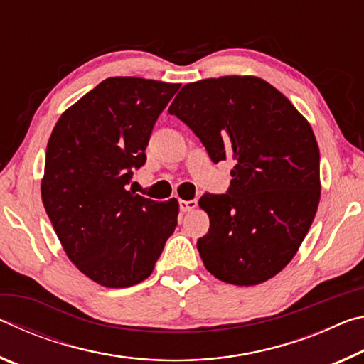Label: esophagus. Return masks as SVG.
<instances>
[{"mask_svg":"<svg viewBox=\"0 0 364 364\" xmlns=\"http://www.w3.org/2000/svg\"><path fill=\"white\" fill-rule=\"evenodd\" d=\"M197 207V200H183L180 199V210L181 212H191L194 210V208Z\"/></svg>","mask_w":364,"mask_h":364,"instance_id":"34e87169","label":"esophagus"}]
</instances>
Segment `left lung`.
<instances>
[{"mask_svg": "<svg viewBox=\"0 0 364 364\" xmlns=\"http://www.w3.org/2000/svg\"><path fill=\"white\" fill-rule=\"evenodd\" d=\"M215 164L234 160L228 194H204L210 228L197 241L205 268L228 284L255 286L297 254L315 218L321 181L310 123L258 77L184 85L168 107Z\"/></svg>", "mask_w": 364, "mask_h": 364, "instance_id": "1", "label": "left lung"}]
</instances>
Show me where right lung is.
I'll list each match as a JSON object with an SVG mask.
<instances>
[{
    "mask_svg": "<svg viewBox=\"0 0 364 364\" xmlns=\"http://www.w3.org/2000/svg\"><path fill=\"white\" fill-rule=\"evenodd\" d=\"M178 83L110 77L65 112L46 147L41 199L70 262L104 287L149 278L173 234L178 200L127 191Z\"/></svg>",
    "mask_w": 364,
    "mask_h": 364,
    "instance_id": "1",
    "label": "right lung"
}]
</instances>
